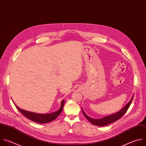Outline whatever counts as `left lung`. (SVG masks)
Masks as SVG:
<instances>
[{"label": "left lung", "mask_w": 146, "mask_h": 146, "mask_svg": "<svg viewBox=\"0 0 146 146\" xmlns=\"http://www.w3.org/2000/svg\"><path fill=\"white\" fill-rule=\"evenodd\" d=\"M133 96L132 97V98L129 101V102L120 111H119V112L116 113H114L113 114L106 116V117H105L100 119H92V118L89 117L87 115H86L82 109V111L84 115L85 116V117L87 119V120L89 121L92 124L97 125V126H105V125H106L108 124H109L110 123H112L115 121L118 120L121 117H123V116L124 115V114L126 113V111H127V110L128 109V108L131 105V102L133 99Z\"/></svg>", "instance_id": "obj_1"}]
</instances>
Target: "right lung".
Listing matches in <instances>:
<instances>
[{
	"instance_id": "1",
	"label": "right lung",
	"mask_w": 146,
	"mask_h": 146,
	"mask_svg": "<svg viewBox=\"0 0 146 146\" xmlns=\"http://www.w3.org/2000/svg\"><path fill=\"white\" fill-rule=\"evenodd\" d=\"M64 100H63L61 102V107L59 110L56 111L55 112H53L48 114H39V113L29 111L19 108L15 104V106H16L17 109L22 113V114L25 116V117L28 119L37 123L44 124V123H48L51 122L54 120H55L61 113L64 106Z\"/></svg>"
}]
</instances>
